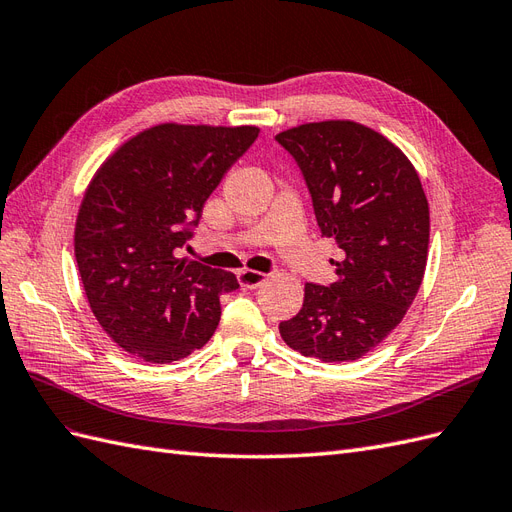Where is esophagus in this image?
Returning <instances> with one entry per match:
<instances>
[{"instance_id":"34e87169","label":"esophagus","mask_w":512,"mask_h":512,"mask_svg":"<svg viewBox=\"0 0 512 512\" xmlns=\"http://www.w3.org/2000/svg\"><path fill=\"white\" fill-rule=\"evenodd\" d=\"M238 281L244 289H255L261 283L266 281V274L264 272H257V270H240L238 272Z\"/></svg>"}]
</instances>
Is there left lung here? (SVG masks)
I'll use <instances>...</instances> for the list:
<instances>
[{
    "label": "left lung",
    "mask_w": 512,
    "mask_h": 512,
    "mask_svg": "<svg viewBox=\"0 0 512 512\" xmlns=\"http://www.w3.org/2000/svg\"><path fill=\"white\" fill-rule=\"evenodd\" d=\"M296 158L317 225L341 248L337 283H306L283 341L321 362L369 354L401 324L429 255V201L414 165L377 130L352 120L300 124L276 135Z\"/></svg>",
    "instance_id": "8db88e82"
}]
</instances>
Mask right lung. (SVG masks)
Here are the masks:
<instances>
[{"label": "right lung", "instance_id": "right-lung-1", "mask_svg": "<svg viewBox=\"0 0 512 512\" xmlns=\"http://www.w3.org/2000/svg\"><path fill=\"white\" fill-rule=\"evenodd\" d=\"M257 126L158 124L98 167L75 225V257L100 328L139 360L203 347L236 274L180 257L203 203L251 148Z\"/></svg>", "mask_w": 512, "mask_h": 512}]
</instances>
